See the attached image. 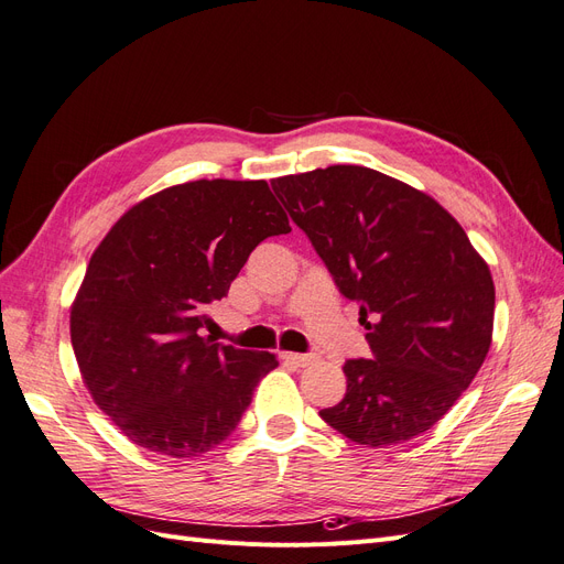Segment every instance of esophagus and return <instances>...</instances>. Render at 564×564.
<instances>
[{
  "mask_svg": "<svg viewBox=\"0 0 564 564\" xmlns=\"http://www.w3.org/2000/svg\"><path fill=\"white\" fill-rule=\"evenodd\" d=\"M280 357L294 367H308L313 362V355H301V352H282Z\"/></svg>",
  "mask_w": 564,
  "mask_h": 564,
  "instance_id": "1",
  "label": "esophagus"
}]
</instances>
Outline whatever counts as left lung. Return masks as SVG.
I'll return each instance as SVG.
<instances>
[{
    "label": "left lung",
    "mask_w": 564,
    "mask_h": 564,
    "mask_svg": "<svg viewBox=\"0 0 564 564\" xmlns=\"http://www.w3.org/2000/svg\"><path fill=\"white\" fill-rule=\"evenodd\" d=\"M270 185L360 305L371 348V360L344 365L346 395L319 416L367 447L431 431L489 352V265L431 195L373 169L334 164Z\"/></svg>",
    "instance_id": "1"
}]
</instances>
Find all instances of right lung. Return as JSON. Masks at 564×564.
Listing matches in <instances>:
<instances>
[{
  "instance_id": "obj_1",
  "label": "right lung",
  "mask_w": 564,
  "mask_h": 564,
  "mask_svg": "<svg viewBox=\"0 0 564 564\" xmlns=\"http://www.w3.org/2000/svg\"><path fill=\"white\" fill-rule=\"evenodd\" d=\"M289 218L265 181H191L141 199L91 256L70 338L94 402L133 445L193 458L240 423L272 352L199 336L249 253Z\"/></svg>"
}]
</instances>
